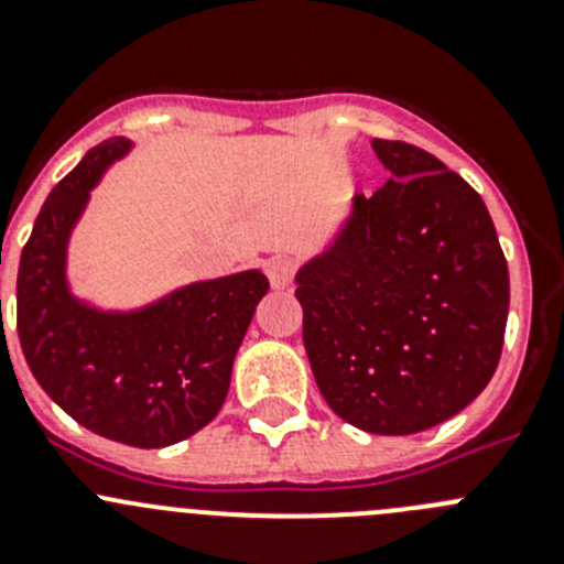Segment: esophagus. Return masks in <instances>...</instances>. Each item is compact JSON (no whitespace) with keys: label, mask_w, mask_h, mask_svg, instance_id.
Segmentation results:
<instances>
[{"label":"esophagus","mask_w":564,"mask_h":564,"mask_svg":"<svg viewBox=\"0 0 564 564\" xmlns=\"http://www.w3.org/2000/svg\"><path fill=\"white\" fill-rule=\"evenodd\" d=\"M293 262L285 257H271L265 262V273H268V282H271L273 291H285V288H291L293 282Z\"/></svg>","instance_id":"esophagus-1"}]
</instances>
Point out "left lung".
Segmentation results:
<instances>
[{
    "label": "left lung",
    "instance_id": "left-lung-1",
    "mask_svg": "<svg viewBox=\"0 0 564 564\" xmlns=\"http://www.w3.org/2000/svg\"><path fill=\"white\" fill-rule=\"evenodd\" d=\"M390 172L296 271L305 350L327 406L415 435L475 401L500 361L508 265L480 194L435 154L372 141Z\"/></svg>",
    "mask_w": 564,
    "mask_h": 564
}]
</instances>
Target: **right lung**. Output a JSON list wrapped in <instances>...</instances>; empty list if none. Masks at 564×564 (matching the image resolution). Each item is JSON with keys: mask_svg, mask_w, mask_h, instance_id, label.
<instances>
[{"mask_svg": "<svg viewBox=\"0 0 564 564\" xmlns=\"http://www.w3.org/2000/svg\"><path fill=\"white\" fill-rule=\"evenodd\" d=\"M134 149L109 138L47 194L22 248L17 327L39 387L109 441L163 449L220 412L239 344L268 293L259 268L197 279L141 307H101L69 282V239L89 192Z\"/></svg>", "mask_w": 564, "mask_h": 564, "instance_id": "right-lung-1", "label": "right lung"}]
</instances>
